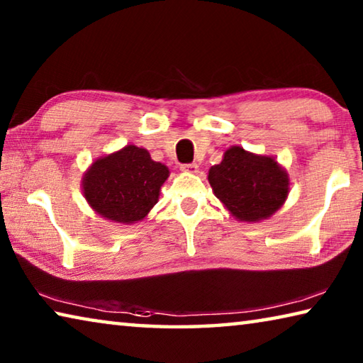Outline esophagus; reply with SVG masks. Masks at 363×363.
<instances>
[{
  "label": "esophagus",
  "instance_id": "34e87169",
  "mask_svg": "<svg viewBox=\"0 0 363 363\" xmlns=\"http://www.w3.org/2000/svg\"><path fill=\"white\" fill-rule=\"evenodd\" d=\"M181 169L184 171V173L195 174V173H199V164H196V163H186V164H182Z\"/></svg>",
  "mask_w": 363,
  "mask_h": 363
}]
</instances>
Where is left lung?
<instances>
[{
	"label": "left lung",
	"mask_w": 363,
	"mask_h": 363,
	"mask_svg": "<svg viewBox=\"0 0 363 363\" xmlns=\"http://www.w3.org/2000/svg\"><path fill=\"white\" fill-rule=\"evenodd\" d=\"M208 181L214 195L240 220L267 219L288 196V174L270 157L253 155L242 147L225 150L223 162L211 167Z\"/></svg>",
	"instance_id": "left-lung-1"
}]
</instances>
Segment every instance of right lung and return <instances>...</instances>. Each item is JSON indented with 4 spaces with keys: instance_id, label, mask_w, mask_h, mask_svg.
Masks as SVG:
<instances>
[{
    "instance_id": "add662e5",
    "label": "right lung",
    "mask_w": 363,
    "mask_h": 363,
    "mask_svg": "<svg viewBox=\"0 0 363 363\" xmlns=\"http://www.w3.org/2000/svg\"><path fill=\"white\" fill-rule=\"evenodd\" d=\"M168 174V168L153 162L145 149L126 145L91 164L83 179V192L102 218L133 224L144 219L157 203Z\"/></svg>"
}]
</instances>
